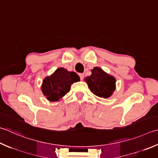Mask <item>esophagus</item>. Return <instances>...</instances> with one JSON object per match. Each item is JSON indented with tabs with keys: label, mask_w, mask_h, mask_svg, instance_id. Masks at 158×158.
Here are the masks:
<instances>
[{
	"label": "esophagus",
	"mask_w": 158,
	"mask_h": 158,
	"mask_svg": "<svg viewBox=\"0 0 158 158\" xmlns=\"http://www.w3.org/2000/svg\"><path fill=\"white\" fill-rule=\"evenodd\" d=\"M79 77H80V79L83 80V79H84V74H82V73L79 74Z\"/></svg>",
	"instance_id": "obj_1"
}]
</instances>
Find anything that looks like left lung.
Wrapping results in <instances>:
<instances>
[{
  "instance_id": "8db88e82",
  "label": "left lung",
  "mask_w": 158,
  "mask_h": 158,
  "mask_svg": "<svg viewBox=\"0 0 158 158\" xmlns=\"http://www.w3.org/2000/svg\"><path fill=\"white\" fill-rule=\"evenodd\" d=\"M91 72V75L84 79L90 91L99 97L108 98L115 90L114 77L99 67L94 68Z\"/></svg>"
}]
</instances>
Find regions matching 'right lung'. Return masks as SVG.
<instances>
[{
  "label": "right lung",
  "mask_w": 158,
  "mask_h": 158,
  "mask_svg": "<svg viewBox=\"0 0 158 158\" xmlns=\"http://www.w3.org/2000/svg\"><path fill=\"white\" fill-rule=\"evenodd\" d=\"M79 81V75L74 72L59 68L52 75L44 79L41 90L48 100L57 102L70 91L73 83Z\"/></svg>",
  "instance_id": "1"
}]
</instances>
